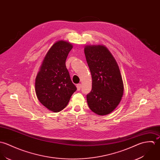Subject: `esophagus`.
<instances>
[{"label": "esophagus", "instance_id": "1", "mask_svg": "<svg viewBox=\"0 0 160 160\" xmlns=\"http://www.w3.org/2000/svg\"><path fill=\"white\" fill-rule=\"evenodd\" d=\"M82 87V85L80 83H78L77 85V90H80V88Z\"/></svg>", "mask_w": 160, "mask_h": 160}]
</instances>
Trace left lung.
Segmentation results:
<instances>
[{
    "mask_svg": "<svg viewBox=\"0 0 160 160\" xmlns=\"http://www.w3.org/2000/svg\"><path fill=\"white\" fill-rule=\"evenodd\" d=\"M84 52L92 77V89L87 95L88 106L98 115H107L116 108L124 93L119 66L104 46H86Z\"/></svg>",
    "mask_w": 160,
    "mask_h": 160,
    "instance_id": "left-lung-1",
    "label": "left lung"
}]
</instances>
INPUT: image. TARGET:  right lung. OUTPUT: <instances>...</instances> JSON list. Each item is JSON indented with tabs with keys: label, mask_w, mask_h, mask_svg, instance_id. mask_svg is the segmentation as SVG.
I'll return each mask as SVG.
<instances>
[{
	"label": "right lung",
	"mask_w": 160,
	"mask_h": 160,
	"mask_svg": "<svg viewBox=\"0 0 160 160\" xmlns=\"http://www.w3.org/2000/svg\"><path fill=\"white\" fill-rule=\"evenodd\" d=\"M72 48V44L67 41L55 42L45 56L36 78L35 92L38 100L55 112L66 107L77 90L65 65Z\"/></svg>",
	"instance_id": "1"
}]
</instances>
